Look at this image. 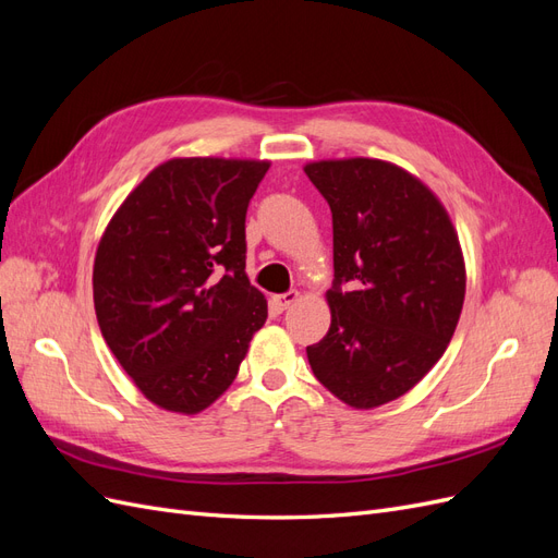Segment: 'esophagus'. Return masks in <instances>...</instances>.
Returning a JSON list of instances; mask_svg holds the SVG:
<instances>
[{"label": "esophagus", "mask_w": 558, "mask_h": 558, "mask_svg": "<svg viewBox=\"0 0 558 558\" xmlns=\"http://www.w3.org/2000/svg\"><path fill=\"white\" fill-rule=\"evenodd\" d=\"M298 298H300V293L298 291H286V293H281V295H272V305L279 310V312H283V310H289L293 302H298Z\"/></svg>", "instance_id": "obj_1"}]
</instances>
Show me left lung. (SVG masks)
<instances>
[{
	"mask_svg": "<svg viewBox=\"0 0 558 558\" xmlns=\"http://www.w3.org/2000/svg\"><path fill=\"white\" fill-rule=\"evenodd\" d=\"M305 174L332 214L330 328L307 347L316 379L356 410L379 408L440 361L465 298L445 207L400 167L320 160Z\"/></svg>",
	"mask_w": 558,
	"mask_h": 558,
	"instance_id": "left-lung-1",
	"label": "left lung"
}]
</instances>
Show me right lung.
I'll use <instances>...</instances> for the list:
<instances>
[{"label":"right lung","instance_id":"add662e5","mask_svg":"<svg viewBox=\"0 0 558 558\" xmlns=\"http://www.w3.org/2000/svg\"><path fill=\"white\" fill-rule=\"evenodd\" d=\"M269 162L174 158L107 226L93 267L99 330L158 408L197 414L238 377L267 300L246 277V209Z\"/></svg>","mask_w":558,"mask_h":558}]
</instances>
